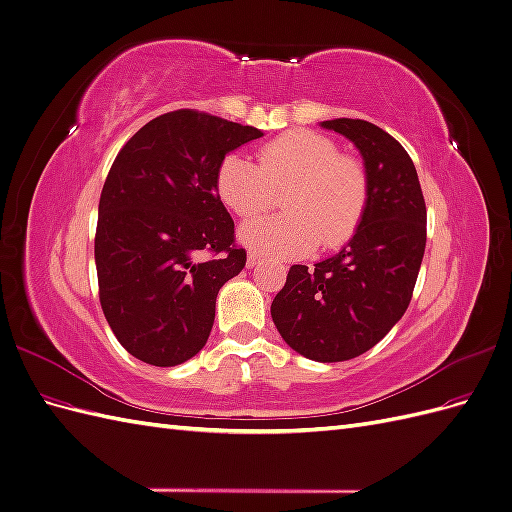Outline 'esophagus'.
Instances as JSON below:
<instances>
[{
	"instance_id": "obj_1",
	"label": "esophagus",
	"mask_w": 512,
	"mask_h": 512,
	"mask_svg": "<svg viewBox=\"0 0 512 512\" xmlns=\"http://www.w3.org/2000/svg\"><path fill=\"white\" fill-rule=\"evenodd\" d=\"M260 262H262V256H260L258 252H250V254H247V267H250V269L258 267Z\"/></svg>"
}]
</instances>
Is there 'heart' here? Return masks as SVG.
Instances as JSON below:
<instances>
[{
	"label": "heart",
	"mask_w": 512,
	"mask_h": 512,
	"mask_svg": "<svg viewBox=\"0 0 512 512\" xmlns=\"http://www.w3.org/2000/svg\"><path fill=\"white\" fill-rule=\"evenodd\" d=\"M286 213L245 222L239 239L265 256L297 258L318 245L337 250L361 226L369 203V175L361 160L342 156L331 138L290 130L258 151V164L228 153L215 173V192L239 218L273 205L284 190Z\"/></svg>",
	"instance_id": "b5f03b06"
}]
</instances>
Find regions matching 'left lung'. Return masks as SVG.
<instances>
[{
    "instance_id": "left-lung-1",
    "label": "left lung",
    "mask_w": 512,
    "mask_h": 512,
    "mask_svg": "<svg viewBox=\"0 0 512 512\" xmlns=\"http://www.w3.org/2000/svg\"><path fill=\"white\" fill-rule=\"evenodd\" d=\"M322 128L361 151L369 203L354 237L314 269L292 265L271 316L284 342L320 363L374 348L404 316L421 269L427 209L408 151L374 123L331 119Z\"/></svg>"
}]
</instances>
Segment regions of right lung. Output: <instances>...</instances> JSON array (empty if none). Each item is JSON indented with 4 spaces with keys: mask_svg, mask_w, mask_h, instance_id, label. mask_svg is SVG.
<instances>
[{
    "mask_svg": "<svg viewBox=\"0 0 512 512\" xmlns=\"http://www.w3.org/2000/svg\"><path fill=\"white\" fill-rule=\"evenodd\" d=\"M260 136L179 108L117 153L98 207L96 271L102 312L138 361L173 367L207 344L218 292L247 256L215 173L228 151Z\"/></svg>",
    "mask_w": 512,
    "mask_h": 512,
    "instance_id": "obj_1",
    "label": "right lung"
}]
</instances>
